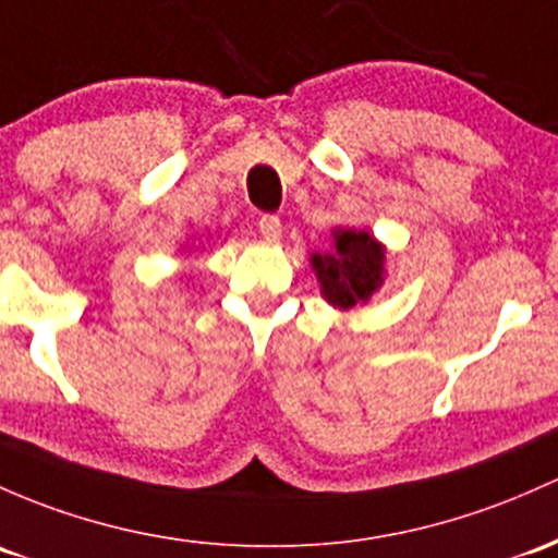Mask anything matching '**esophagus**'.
<instances>
[{
    "mask_svg": "<svg viewBox=\"0 0 558 558\" xmlns=\"http://www.w3.org/2000/svg\"><path fill=\"white\" fill-rule=\"evenodd\" d=\"M257 229H260V236L266 239V242H279L281 220L277 218V215H263L260 223H257Z\"/></svg>",
    "mask_w": 558,
    "mask_h": 558,
    "instance_id": "34e87169",
    "label": "esophagus"
}]
</instances>
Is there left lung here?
Instances as JSON below:
<instances>
[{
	"label": "left lung",
	"mask_w": 558,
	"mask_h": 558,
	"mask_svg": "<svg viewBox=\"0 0 558 558\" xmlns=\"http://www.w3.org/2000/svg\"><path fill=\"white\" fill-rule=\"evenodd\" d=\"M386 244L364 229H332V247L311 253V271L332 308L367 305L386 281Z\"/></svg>",
	"instance_id": "1"
}]
</instances>
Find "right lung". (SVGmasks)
I'll return each mask as SVG.
<instances>
[{
  "instance_id": "obj_1",
  "label": "right lung",
  "mask_w": 558,
  "mask_h": 558,
  "mask_svg": "<svg viewBox=\"0 0 558 558\" xmlns=\"http://www.w3.org/2000/svg\"><path fill=\"white\" fill-rule=\"evenodd\" d=\"M181 250H183V253H185V244H183V247H181Z\"/></svg>"
}]
</instances>
